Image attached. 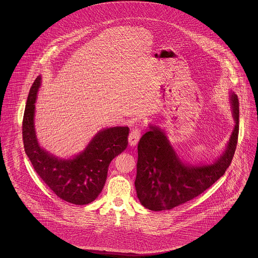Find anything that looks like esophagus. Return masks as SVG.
<instances>
[{
  "label": "esophagus",
  "mask_w": 258,
  "mask_h": 258,
  "mask_svg": "<svg viewBox=\"0 0 258 258\" xmlns=\"http://www.w3.org/2000/svg\"><path fill=\"white\" fill-rule=\"evenodd\" d=\"M141 135V130L139 127H135L133 128V131L131 132V134L128 135V143L131 146H134L138 143L139 138Z\"/></svg>",
  "instance_id": "34e87169"
}]
</instances>
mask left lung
Segmentation results:
<instances>
[{
  "mask_svg": "<svg viewBox=\"0 0 258 258\" xmlns=\"http://www.w3.org/2000/svg\"><path fill=\"white\" fill-rule=\"evenodd\" d=\"M235 127L225 151L211 164H186L157 125L138 143L135 189L140 203L152 211L171 210L196 198L216 183L229 167L238 142L239 100L230 96Z\"/></svg>",
  "mask_w": 258,
  "mask_h": 258,
  "instance_id": "left-lung-1",
  "label": "left lung"
}]
</instances>
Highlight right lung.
<instances>
[{"label": "right lung", "instance_id": "obj_1", "mask_svg": "<svg viewBox=\"0 0 258 258\" xmlns=\"http://www.w3.org/2000/svg\"><path fill=\"white\" fill-rule=\"evenodd\" d=\"M41 76L30 89L25 107L22 135L25 153L34 169L50 189L75 205L93 202L101 192L111 160L127 146V126L99 131L86 149L74 159L61 160L39 146L35 131V103Z\"/></svg>", "mask_w": 258, "mask_h": 258}]
</instances>
